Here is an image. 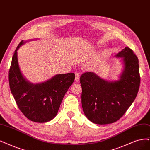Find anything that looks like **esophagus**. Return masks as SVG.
<instances>
[{"mask_svg": "<svg viewBox=\"0 0 150 150\" xmlns=\"http://www.w3.org/2000/svg\"><path fill=\"white\" fill-rule=\"evenodd\" d=\"M79 79H80V75H79V74H78V73L75 74V81L76 82H79Z\"/></svg>", "mask_w": 150, "mask_h": 150, "instance_id": "obj_1", "label": "esophagus"}]
</instances>
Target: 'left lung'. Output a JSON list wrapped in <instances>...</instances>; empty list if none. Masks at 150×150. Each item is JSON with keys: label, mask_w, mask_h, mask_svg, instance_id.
<instances>
[{"label": "left lung", "mask_w": 150, "mask_h": 150, "mask_svg": "<svg viewBox=\"0 0 150 150\" xmlns=\"http://www.w3.org/2000/svg\"><path fill=\"white\" fill-rule=\"evenodd\" d=\"M114 56L120 58L123 67L118 80H104L94 72L80 76L83 110L96 124L117 121L134 101L139 89L138 59L132 50L126 47Z\"/></svg>", "instance_id": "obj_1"}]
</instances>
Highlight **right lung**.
Instances as JSON below:
<instances>
[{"label": "right lung", "instance_id": "1", "mask_svg": "<svg viewBox=\"0 0 150 150\" xmlns=\"http://www.w3.org/2000/svg\"><path fill=\"white\" fill-rule=\"evenodd\" d=\"M29 41H21L15 49L8 74L10 88L18 108L25 117L35 122H47L57 114L60 104L73 83L75 75L74 73L57 74L46 81L35 84L27 80L20 69L17 51Z\"/></svg>", "mask_w": 150, "mask_h": 150}]
</instances>
